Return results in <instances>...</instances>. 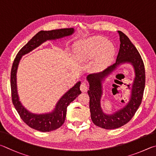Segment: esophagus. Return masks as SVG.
I'll return each instance as SVG.
<instances>
[{"instance_id": "1", "label": "esophagus", "mask_w": 156, "mask_h": 156, "mask_svg": "<svg viewBox=\"0 0 156 156\" xmlns=\"http://www.w3.org/2000/svg\"><path fill=\"white\" fill-rule=\"evenodd\" d=\"M80 90H81V92H86L88 91V85H87V84H86V83L83 82L81 84V86H80Z\"/></svg>"}]
</instances>
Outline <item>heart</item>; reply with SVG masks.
<instances>
[{
	"label": "heart",
	"mask_w": 156,
	"mask_h": 156,
	"mask_svg": "<svg viewBox=\"0 0 156 156\" xmlns=\"http://www.w3.org/2000/svg\"><path fill=\"white\" fill-rule=\"evenodd\" d=\"M76 51L81 60L90 59L99 52L98 66L101 67L113 56L114 48L105 38L99 37L78 43L76 46Z\"/></svg>",
	"instance_id": "b5f03b06"
}]
</instances>
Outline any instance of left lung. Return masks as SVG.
Returning a JSON list of instances; mask_svg holds the SVG:
<instances>
[{
    "instance_id": "left-lung-1",
    "label": "left lung",
    "mask_w": 156,
    "mask_h": 156,
    "mask_svg": "<svg viewBox=\"0 0 156 156\" xmlns=\"http://www.w3.org/2000/svg\"><path fill=\"white\" fill-rule=\"evenodd\" d=\"M118 33L121 44L116 62L103 72L87 76V80L90 84L88 94L90 97V111L92 121L95 125L106 129L121 127L132 119L141 104L145 86V70L140 53L126 35L121 31H118ZM125 62L132 65L135 72V77L130 88L132 91L130 100L121 110L112 115L105 114L100 106V99L102 94V83L118 65Z\"/></svg>"
}]
</instances>
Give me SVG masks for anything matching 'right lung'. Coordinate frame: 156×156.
Returning <instances> with one entry per match:
<instances>
[{"instance_id":"add662e5","label":"right lung","mask_w":156,"mask_h":156,"mask_svg":"<svg viewBox=\"0 0 156 156\" xmlns=\"http://www.w3.org/2000/svg\"><path fill=\"white\" fill-rule=\"evenodd\" d=\"M74 32L75 30L73 28L55 29L51 31H40L19 51L13 61L12 70H11V90H12L13 104L22 120L28 126L35 130L42 132H51L58 129L64 124L68 105L73 101L79 94L81 93L80 90L81 81H78L73 88H71L63 95L57 103L54 110L51 112L40 114L31 113L24 108L19 100L17 84H16V73H17L19 62L22 56L29 53L46 41L54 40L70 36Z\"/></svg>"}]
</instances>
